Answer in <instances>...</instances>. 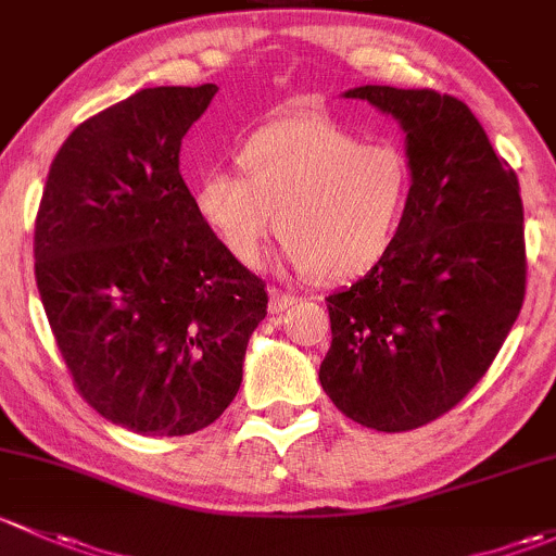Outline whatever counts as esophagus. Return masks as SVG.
I'll return each mask as SVG.
<instances>
[{"instance_id":"1","label":"esophagus","mask_w":556,"mask_h":556,"mask_svg":"<svg viewBox=\"0 0 556 556\" xmlns=\"http://www.w3.org/2000/svg\"><path fill=\"white\" fill-rule=\"evenodd\" d=\"M296 296L289 294V291H278V289H270V313H283L286 307L294 305Z\"/></svg>"}]
</instances>
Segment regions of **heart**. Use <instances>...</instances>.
<instances>
[{
  "instance_id": "obj_1",
  "label": "heart",
  "mask_w": 556,
  "mask_h": 556,
  "mask_svg": "<svg viewBox=\"0 0 556 556\" xmlns=\"http://www.w3.org/2000/svg\"><path fill=\"white\" fill-rule=\"evenodd\" d=\"M240 174L208 170L192 205L240 267H256L276 225L286 260L320 283L356 278L396 238L412 174L388 144H362L326 117H283L238 150ZM277 219H271V214Z\"/></svg>"
}]
</instances>
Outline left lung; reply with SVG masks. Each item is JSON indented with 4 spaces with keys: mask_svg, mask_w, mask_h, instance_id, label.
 Listing matches in <instances>:
<instances>
[{
    "mask_svg": "<svg viewBox=\"0 0 556 556\" xmlns=\"http://www.w3.org/2000/svg\"><path fill=\"white\" fill-rule=\"evenodd\" d=\"M345 96L402 123L412 187L382 260L326 296L331 345L318 377L358 426L412 431L466 399L522 311V198L463 101L391 85Z\"/></svg>",
    "mask_w": 556,
    "mask_h": 556,
    "instance_id": "obj_1",
    "label": "left lung"
}]
</instances>
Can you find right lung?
Returning <instances> with one entry per match:
<instances>
[{
	"label": "right lung",
	"instance_id": "obj_1",
	"mask_svg": "<svg viewBox=\"0 0 556 556\" xmlns=\"http://www.w3.org/2000/svg\"><path fill=\"white\" fill-rule=\"evenodd\" d=\"M216 85L144 88L68 134L34 225V276L74 388L141 437H187L236 399L265 280L198 219L181 139Z\"/></svg>",
	"mask_w": 556,
	"mask_h": 556
}]
</instances>
